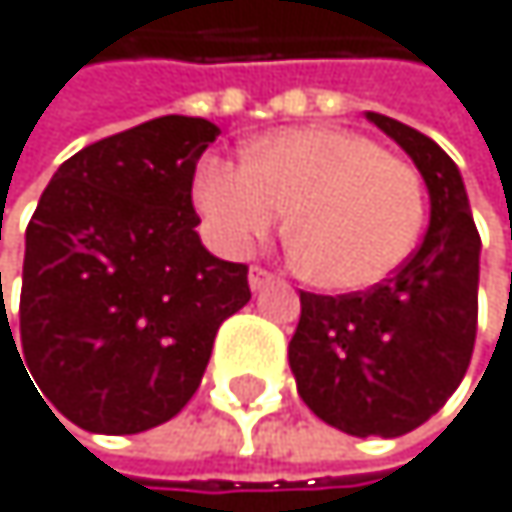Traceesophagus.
Returning a JSON list of instances; mask_svg holds the SVG:
<instances>
[{"mask_svg":"<svg viewBox=\"0 0 512 512\" xmlns=\"http://www.w3.org/2000/svg\"><path fill=\"white\" fill-rule=\"evenodd\" d=\"M274 280H277V274H271L268 268H262V265H253V268H250V290H253V293L265 290L268 284H274Z\"/></svg>","mask_w":512,"mask_h":512,"instance_id":"34e87169","label":"esophagus"}]
</instances>
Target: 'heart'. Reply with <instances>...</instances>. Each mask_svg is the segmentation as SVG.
<instances>
[{"label": "heart", "instance_id": "obj_1", "mask_svg": "<svg viewBox=\"0 0 512 512\" xmlns=\"http://www.w3.org/2000/svg\"><path fill=\"white\" fill-rule=\"evenodd\" d=\"M195 204L219 247L247 253L293 213V250L329 290H366L391 277L424 225L415 164L342 127L280 131L247 161L207 158Z\"/></svg>", "mask_w": 512, "mask_h": 512}]
</instances>
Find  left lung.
Returning <instances> with one entry per match:
<instances>
[{
  "label": "left lung",
  "mask_w": 512,
  "mask_h": 512,
  "mask_svg": "<svg viewBox=\"0 0 512 512\" xmlns=\"http://www.w3.org/2000/svg\"><path fill=\"white\" fill-rule=\"evenodd\" d=\"M430 192L421 247L381 284L345 296L299 293L290 369L305 406L351 437H403L437 415L473 357L479 232L455 161L415 127L369 112Z\"/></svg>",
  "instance_id": "1"
}]
</instances>
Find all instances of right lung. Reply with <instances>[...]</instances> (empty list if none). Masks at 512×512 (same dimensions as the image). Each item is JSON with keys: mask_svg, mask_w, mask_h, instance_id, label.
<instances>
[{"mask_svg": "<svg viewBox=\"0 0 512 512\" xmlns=\"http://www.w3.org/2000/svg\"><path fill=\"white\" fill-rule=\"evenodd\" d=\"M216 137L207 118L143 121L75 152L39 198L20 345L8 336L75 427L121 437L170 421L195 397L222 320L250 302L247 265L216 259L195 232L192 180Z\"/></svg>", "mask_w": 512, "mask_h": 512, "instance_id": "right-lung-1", "label": "right lung"}]
</instances>
